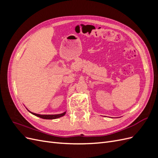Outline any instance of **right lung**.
<instances>
[{
	"label": "right lung",
	"mask_w": 158,
	"mask_h": 158,
	"mask_svg": "<svg viewBox=\"0 0 158 158\" xmlns=\"http://www.w3.org/2000/svg\"><path fill=\"white\" fill-rule=\"evenodd\" d=\"M27 111H29L30 113H31L32 114H33V115H35V116L38 117H40L41 118H44V119H55V118H60L61 117L64 116V114H66V111H64L63 113L56 114H37V113H33V112H31L28 109H27Z\"/></svg>",
	"instance_id": "obj_1"
}]
</instances>
